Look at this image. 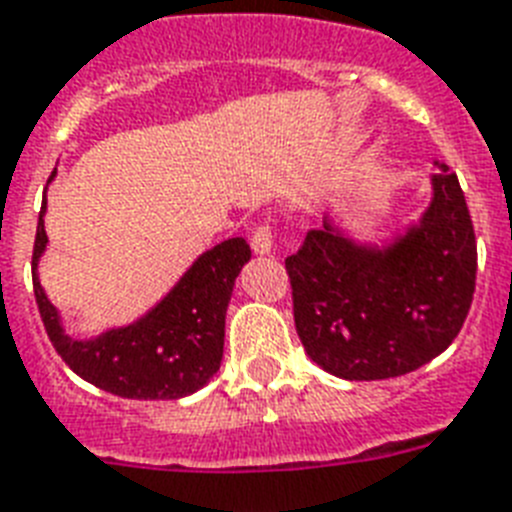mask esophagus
<instances>
[{"instance_id": "34e87169", "label": "esophagus", "mask_w": 512, "mask_h": 512, "mask_svg": "<svg viewBox=\"0 0 512 512\" xmlns=\"http://www.w3.org/2000/svg\"><path fill=\"white\" fill-rule=\"evenodd\" d=\"M270 249H273V226L265 220L252 234V252L255 255H270Z\"/></svg>"}]
</instances>
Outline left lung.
Here are the masks:
<instances>
[{
  "label": "left lung",
  "instance_id": "8db88e82",
  "mask_svg": "<svg viewBox=\"0 0 512 512\" xmlns=\"http://www.w3.org/2000/svg\"><path fill=\"white\" fill-rule=\"evenodd\" d=\"M436 168L426 213L384 247L355 242L326 215L286 257L294 326L323 371L405 376L460 334L476 289V234L458 176Z\"/></svg>",
  "mask_w": 512,
  "mask_h": 512
}]
</instances>
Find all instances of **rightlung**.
Returning <instances> with one entry per match:
<instances>
[{"instance_id": "obj_1", "label": "right lung", "mask_w": 512, "mask_h": 512, "mask_svg": "<svg viewBox=\"0 0 512 512\" xmlns=\"http://www.w3.org/2000/svg\"><path fill=\"white\" fill-rule=\"evenodd\" d=\"M57 170H52L54 178ZM47 197L33 242V294L57 355L83 381L128 400H181L210 381L223 360L226 310L234 281L252 252L242 236L215 244L194 260L181 281L147 315L94 339H73L39 284L47 249Z\"/></svg>"}]
</instances>
